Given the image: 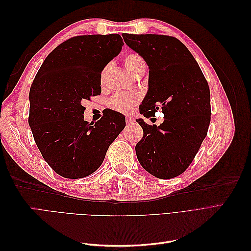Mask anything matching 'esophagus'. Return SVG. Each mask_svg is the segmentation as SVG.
<instances>
[{
    "label": "esophagus",
    "instance_id": "1",
    "mask_svg": "<svg viewBox=\"0 0 251 251\" xmlns=\"http://www.w3.org/2000/svg\"><path fill=\"white\" fill-rule=\"evenodd\" d=\"M134 121H135V120H134V118H133V117H131V116H127V117H126V123H127L128 125H130V124H133Z\"/></svg>",
    "mask_w": 251,
    "mask_h": 251
}]
</instances>
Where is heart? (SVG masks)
Returning a JSON list of instances; mask_svg holds the SVG:
<instances>
[{
	"instance_id": "obj_1",
	"label": "heart",
	"mask_w": 251,
	"mask_h": 251,
	"mask_svg": "<svg viewBox=\"0 0 251 251\" xmlns=\"http://www.w3.org/2000/svg\"><path fill=\"white\" fill-rule=\"evenodd\" d=\"M125 67L126 71L130 73L132 76H135V75L140 74V73H144L147 68L143 58L138 54L126 55L125 58ZM104 73L105 71H103L101 75L102 78L104 76ZM138 100H139V96L137 94L117 93L110 98L108 104L109 107L112 108L113 110H116L123 113H127L133 109V107L138 102Z\"/></svg>"
}]
</instances>
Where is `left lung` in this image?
<instances>
[{
  "label": "left lung",
  "instance_id": "8db88e82",
  "mask_svg": "<svg viewBox=\"0 0 251 251\" xmlns=\"http://www.w3.org/2000/svg\"><path fill=\"white\" fill-rule=\"evenodd\" d=\"M149 66V90L139 107L144 117L161 109L164 120L143 130L135 151L142 168L159 179L179 176L192 163L210 124L208 83L189 50L173 36L123 34Z\"/></svg>",
  "mask_w": 251,
  "mask_h": 251
}]
</instances>
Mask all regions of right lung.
I'll return each instance as SVG.
<instances>
[{
  "mask_svg": "<svg viewBox=\"0 0 251 251\" xmlns=\"http://www.w3.org/2000/svg\"><path fill=\"white\" fill-rule=\"evenodd\" d=\"M123 45L119 34L72 37L46 57L30 88L28 123L34 141L45 161L64 178L93 174L126 126L123 114L111 109L89 124L82 105L101 93V72Z\"/></svg>",
  "mask_w": 251,
  "mask_h": 251,
  "instance_id": "obj_1",
  "label": "right lung"
}]
</instances>
